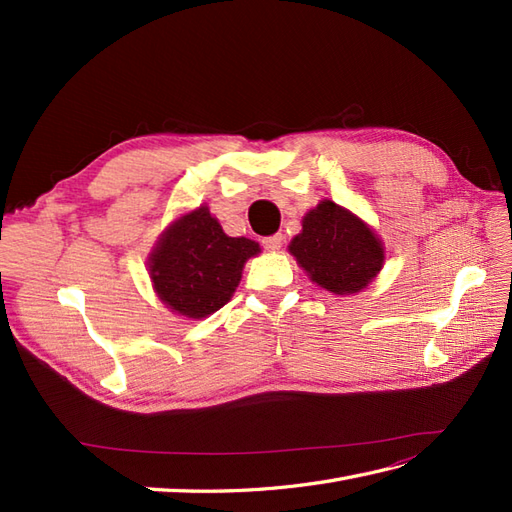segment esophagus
Segmentation results:
<instances>
[{
	"label": "esophagus",
	"instance_id": "obj_1",
	"mask_svg": "<svg viewBox=\"0 0 512 512\" xmlns=\"http://www.w3.org/2000/svg\"><path fill=\"white\" fill-rule=\"evenodd\" d=\"M262 244L266 250H279L281 244H284V235L277 233V235H270V237H264Z\"/></svg>",
	"mask_w": 512,
	"mask_h": 512
}]
</instances>
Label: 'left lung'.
Wrapping results in <instances>:
<instances>
[{
  "label": "left lung",
  "mask_w": 512,
  "mask_h": 512,
  "mask_svg": "<svg viewBox=\"0 0 512 512\" xmlns=\"http://www.w3.org/2000/svg\"><path fill=\"white\" fill-rule=\"evenodd\" d=\"M288 250L312 284L339 297L365 290L385 264L383 239L374 228L332 200L303 215Z\"/></svg>",
  "instance_id": "1"
}]
</instances>
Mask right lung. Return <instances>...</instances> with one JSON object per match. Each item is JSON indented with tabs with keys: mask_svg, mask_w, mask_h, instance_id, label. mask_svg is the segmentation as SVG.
Instances as JSON below:
<instances>
[{
	"mask_svg": "<svg viewBox=\"0 0 512 512\" xmlns=\"http://www.w3.org/2000/svg\"><path fill=\"white\" fill-rule=\"evenodd\" d=\"M262 253L248 237H228L209 206L182 213L147 259L151 286L178 317L200 321L231 301L244 264Z\"/></svg>",
	"mask_w": 512,
	"mask_h": 512,
	"instance_id": "obj_1",
	"label": "right lung"
}]
</instances>
